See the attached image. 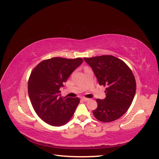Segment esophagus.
Listing matches in <instances>:
<instances>
[{
	"instance_id": "34e87169",
	"label": "esophagus",
	"mask_w": 159,
	"mask_h": 159,
	"mask_svg": "<svg viewBox=\"0 0 159 159\" xmlns=\"http://www.w3.org/2000/svg\"><path fill=\"white\" fill-rule=\"evenodd\" d=\"M81 99H82L83 101H84V102H88V101L89 100V99L88 98H81Z\"/></svg>"
}]
</instances>
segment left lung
Returning <instances> with one entry per match:
<instances>
[{
	"mask_svg": "<svg viewBox=\"0 0 159 159\" xmlns=\"http://www.w3.org/2000/svg\"><path fill=\"white\" fill-rule=\"evenodd\" d=\"M92 68L100 85L106 86V98L96 99L93 114L99 121L109 123L121 117L129 109L136 91V81L125 62L111 55L84 57Z\"/></svg>",
	"mask_w": 159,
	"mask_h": 159,
	"instance_id": "8db88e82",
	"label": "left lung"
}]
</instances>
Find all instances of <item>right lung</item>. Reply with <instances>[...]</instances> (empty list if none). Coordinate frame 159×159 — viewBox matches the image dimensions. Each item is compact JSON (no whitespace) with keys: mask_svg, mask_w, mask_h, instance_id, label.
Returning a JSON list of instances; mask_svg holds the SVG:
<instances>
[{"mask_svg":"<svg viewBox=\"0 0 159 159\" xmlns=\"http://www.w3.org/2000/svg\"><path fill=\"white\" fill-rule=\"evenodd\" d=\"M82 62L81 57H52L40 62L31 72L28 95L38 116L46 123L61 126L73 116L80 99L61 97L60 88Z\"/></svg>","mask_w":159,"mask_h":159,"instance_id":"1","label":"right lung"}]
</instances>
